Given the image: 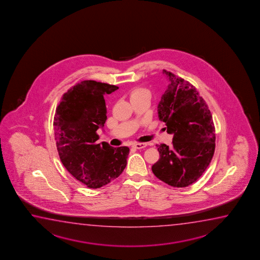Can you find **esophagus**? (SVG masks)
<instances>
[{
    "mask_svg": "<svg viewBox=\"0 0 260 260\" xmlns=\"http://www.w3.org/2000/svg\"><path fill=\"white\" fill-rule=\"evenodd\" d=\"M147 146H148L147 143H134V144L132 145V147H133V148H137V149L146 148Z\"/></svg>",
    "mask_w": 260,
    "mask_h": 260,
    "instance_id": "1",
    "label": "esophagus"
}]
</instances>
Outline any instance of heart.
Segmentation results:
<instances>
[{"instance_id":"1","label":"heart","mask_w":260,"mask_h":260,"mask_svg":"<svg viewBox=\"0 0 260 260\" xmlns=\"http://www.w3.org/2000/svg\"><path fill=\"white\" fill-rule=\"evenodd\" d=\"M143 94H149V92H148L147 89L141 87L134 88L133 90H132V92H131V98H134V97H137V96L143 95Z\"/></svg>"}]
</instances>
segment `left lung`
I'll list each match as a JSON object with an SVG mask.
<instances>
[{"label":"left lung","instance_id":"8db88e82","mask_svg":"<svg viewBox=\"0 0 260 260\" xmlns=\"http://www.w3.org/2000/svg\"><path fill=\"white\" fill-rule=\"evenodd\" d=\"M168 80L157 113L173 134V146H157L159 160L152 172L166 184L186 187L199 179L212 161L215 128L212 113L196 88L188 81L163 70Z\"/></svg>","mask_w":260,"mask_h":260}]
</instances>
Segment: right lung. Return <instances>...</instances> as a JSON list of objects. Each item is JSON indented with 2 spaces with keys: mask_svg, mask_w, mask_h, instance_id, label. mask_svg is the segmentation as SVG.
<instances>
[{
  "mask_svg": "<svg viewBox=\"0 0 260 260\" xmlns=\"http://www.w3.org/2000/svg\"><path fill=\"white\" fill-rule=\"evenodd\" d=\"M119 89L112 84L82 81L64 92L54 117L56 148L64 168L87 187L96 189L117 178L127 165L129 148L96 144L107 111L104 96Z\"/></svg>",
  "mask_w": 260,
  "mask_h": 260,
  "instance_id": "add662e5",
  "label": "right lung"
}]
</instances>
